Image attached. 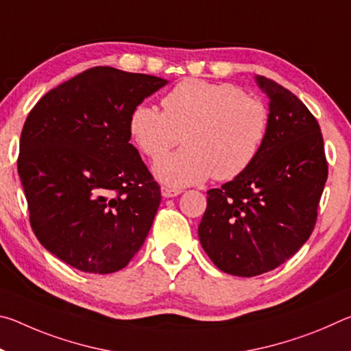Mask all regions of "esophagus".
I'll return each instance as SVG.
<instances>
[{"label":"esophagus","mask_w":351,"mask_h":351,"mask_svg":"<svg viewBox=\"0 0 351 351\" xmlns=\"http://www.w3.org/2000/svg\"><path fill=\"white\" fill-rule=\"evenodd\" d=\"M181 193L180 189H171V187H161V195L164 198H173Z\"/></svg>","instance_id":"34e87169"}]
</instances>
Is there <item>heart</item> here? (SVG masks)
<instances>
[{"label":"heart","instance_id":"obj_1","mask_svg":"<svg viewBox=\"0 0 351 351\" xmlns=\"http://www.w3.org/2000/svg\"><path fill=\"white\" fill-rule=\"evenodd\" d=\"M162 108L134 106L128 134L150 159L160 158L183 136L186 147L153 167L170 187L199 184L212 175L234 180L251 167L269 132L268 106L232 83L186 79L162 97Z\"/></svg>","mask_w":351,"mask_h":351}]
</instances>
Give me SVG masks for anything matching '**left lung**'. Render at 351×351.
<instances>
[{
	"mask_svg": "<svg viewBox=\"0 0 351 351\" xmlns=\"http://www.w3.org/2000/svg\"><path fill=\"white\" fill-rule=\"evenodd\" d=\"M269 99V132L251 167L207 190L199 243L226 274L276 269L310 239L328 164L320 127L300 99L255 75Z\"/></svg>",
	"mask_w": 351,
	"mask_h": 351,
	"instance_id": "8db88e82",
	"label": "left lung"
}]
</instances>
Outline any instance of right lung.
<instances>
[{"label": "right lung", "mask_w": 351, "mask_h": 351, "mask_svg": "<svg viewBox=\"0 0 351 351\" xmlns=\"http://www.w3.org/2000/svg\"><path fill=\"white\" fill-rule=\"evenodd\" d=\"M161 77L97 66L38 100L20 139L19 175L35 237L73 268H125L150 230L161 189L130 144L134 106Z\"/></svg>", "instance_id": "obj_1"}]
</instances>
